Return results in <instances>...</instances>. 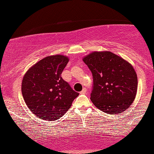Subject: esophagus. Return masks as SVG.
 I'll return each mask as SVG.
<instances>
[{
  "label": "esophagus",
  "mask_w": 154,
  "mask_h": 154,
  "mask_svg": "<svg viewBox=\"0 0 154 154\" xmlns=\"http://www.w3.org/2000/svg\"><path fill=\"white\" fill-rule=\"evenodd\" d=\"M86 91H87V89H86V88H83L82 91H81L79 93H80V94H85V93H86Z\"/></svg>",
  "instance_id": "obj_1"
}]
</instances>
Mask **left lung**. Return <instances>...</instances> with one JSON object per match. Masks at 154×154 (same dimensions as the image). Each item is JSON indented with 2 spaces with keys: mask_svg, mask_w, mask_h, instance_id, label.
I'll return each mask as SVG.
<instances>
[{
  "mask_svg": "<svg viewBox=\"0 0 154 154\" xmlns=\"http://www.w3.org/2000/svg\"><path fill=\"white\" fill-rule=\"evenodd\" d=\"M93 75L91 99L109 114H121L135 100L137 77L133 66L110 51H95L82 59Z\"/></svg>",
  "mask_w": 154,
  "mask_h": 154,
  "instance_id": "left-lung-1",
  "label": "left lung"
}]
</instances>
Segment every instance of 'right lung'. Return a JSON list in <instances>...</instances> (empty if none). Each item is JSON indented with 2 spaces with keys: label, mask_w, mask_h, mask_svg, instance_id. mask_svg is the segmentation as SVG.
<instances>
[{
  "label": "right lung",
  "mask_w": 154,
  "mask_h": 154,
  "mask_svg": "<svg viewBox=\"0 0 154 154\" xmlns=\"http://www.w3.org/2000/svg\"><path fill=\"white\" fill-rule=\"evenodd\" d=\"M69 60L63 55L47 56L30 67L23 77V98L38 118L57 120L79 95L61 77Z\"/></svg>",
  "instance_id": "obj_1"
}]
</instances>
